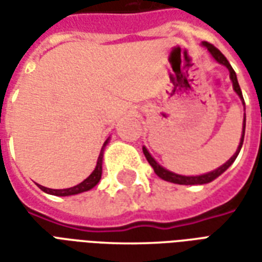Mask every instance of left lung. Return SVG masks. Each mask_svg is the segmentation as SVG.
Listing matches in <instances>:
<instances>
[{"label": "left lung", "instance_id": "obj_1", "mask_svg": "<svg viewBox=\"0 0 262 262\" xmlns=\"http://www.w3.org/2000/svg\"><path fill=\"white\" fill-rule=\"evenodd\" d=\"M205 48L208 49L209 52H210V54L213 56V59L217 61V63H220V64L226 66L227 69H229V71H230V78L231 81H233V86H234V91L238 94V97L242 98L243 103H244V99H243V94H242V90H240V85H238V81H237V75L236 73H234V70L231 69L230 63L227 61V59H226L225 56H223V53L220 52L219 49L214 48L212 43H208V42H203L202 43ZM244 132H246V116H244V123H243V135H242V140H240V144H238V148H237V151L234 154H233V157H231L227 163H225V164L222 165V167H219L217 170L212 171V172H208V174H203V176H198V177H184V176H178V174H174V172H171V171L165 170V168H163L161 165L156 161V160L150 156V153L147 151V148L143 147V153H144V156H146V159H147L148 164L153 167L154 172L157 174V176L160 177V178H163V180H165V181H170V182H174V184H181V185H196V184H208V182L213 181L214 178H217V177L220 176V174H223L229 167H230L231 164H233V161L236 160L237 154H238V151H240V148H242L243 146V142H244Z\"/></svg>", "mask_w": 262, "mask_h": 262}]
</instances>
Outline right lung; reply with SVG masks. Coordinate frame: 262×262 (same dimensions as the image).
<instances>
[{
	"mask_svg": "<svg viewBox=\"0 0 262 262\" xmlns=\"http://www.w3.org/2000/svg\"><path fill=\"white\" fill-rule=\"evenodd\" d=\"M108 143V140L105 142V144ZM105 144H103V147H105ZM103 147L101 150V153H99V157H98L97 161V167H95V170L92 171V174L86 180L78 184V185H75L73 188H67V189H50V188L42 187V185H39L40 189H42L43 192L50 193V195H56V196H69V195H75V193H81V192H85V191H90L91 188H94L97 185L99 180H101V176H102V157H103Z\"/></svg>",
	"mask_w": 262,
	"mask_h": 262,
	"instance_id": "add662e5",
	"label": "right lung"
}]
</instances>
